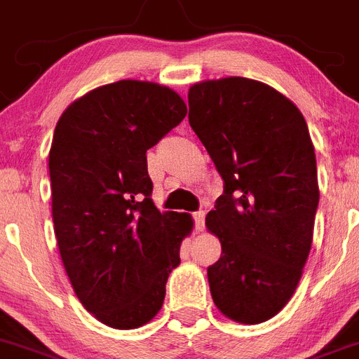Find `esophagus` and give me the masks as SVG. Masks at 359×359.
Here are the masks:
<instances>
[{
  "label": "esophagus",
  "mask_w": 359,
  "mask_h": 359,
  "mask_svg": "<svg viewBox=\"0 0 359 359\" xmlns=\"http://www.w3.org/2000/svg\"><path fill=\"white\" fill-rule=\"evenodd\" d=\"M193 218H195V229L198 232L203 231V227H205V212L203 211H198L193 215Z\"/></svg>",
  "instance_id": "1"
}]
</instances>
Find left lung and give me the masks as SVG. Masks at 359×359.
Here are the masks:
<instances>
[{
  "label": "left lung",
  "instance_id": "1",
  "mask_svg": "<svg viewBox=\"0 0 359 359\" xmlns=\"http://www.w3.org/2000/svg\"><path fill=\"white\" fill-rule=\"evenodd\" d=\"M187 100L225 182L205 216L222 243L212 300L231 320L261 324L288 304L311 250L320 191L308 125L283 93L243 76L193 83Z\"/></svg>",
  "mask_w": 359,
  "mask_h": 359
}]
</instances>
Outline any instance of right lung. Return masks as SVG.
Returning <instances> with one entry per match:
<instances>
[{
	"instance_id": "1",
	"label": "right lung",
	"mask_w": 359,
	"mask_h": 359,
	"mask_svg": "<svg viewBox=\"0 0 359 359\" xmlns=\"http://www.w3.org/2000/svg\"><path fill=\"white\" fill-rule=\"evenodd\" d=\"M184 100L156 82L96 87L62 112L50 148L51 215L60 257L83 308L112 329L161 311L191 234L187 212L151 200L147 150L182 121Z\"/></svg>"
}]
</instances>
